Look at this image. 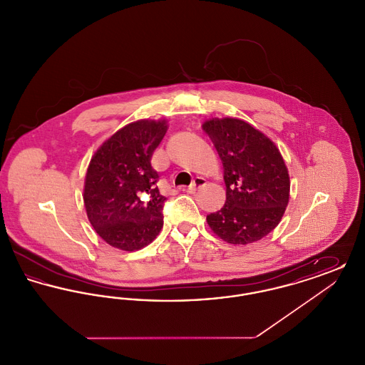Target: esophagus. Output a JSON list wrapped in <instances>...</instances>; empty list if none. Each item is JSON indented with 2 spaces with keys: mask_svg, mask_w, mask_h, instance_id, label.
Instances as JSON below:
<instances>
[{
  "mask_svg": "<svg viewBox=\"0 0 365 365\" xmlns=\"http://www.w3.org/2000/svg\"><path fill=\"white\" fill-rule=\"evenodd\" d=\"M207 185V180L204 179V178H201V176H197L194 180H192V183L190 185V187H189V190L192 192V191L200 190L201 187H204Z\"/></svg>",
  "mask_w": 365,
  "mask_h": 365,
  "instance_id": "obj_1",
  "label": "esophagus"
}]
</instances>
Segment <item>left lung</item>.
<instances>
[{"mask_svg":"<svg viewBox=\"0 0 365 365\" xmlns=\"http://www.w3.org/2000/svg\"><path fill=\"white\" fill-rule=\"evenodd\" d=\"M202 130L225 168L226 204L207 216L212 231L232 245L256 242L278 226L290 178L277 145L241 119H210Z\"/></svg>","mask_w":365,"mask_h":365,"instance_id":"obj_1","label":"left lung"}]
</instances>
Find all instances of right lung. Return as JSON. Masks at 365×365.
I'll list each match as a JSON object with an SVG mask.
<instances>
[{"mask_svg": "<svg viewBox=\"0 0 365 365\" xmlns=\"http://www.w3.org/2000/svg\"><path fill=\"white\" fill-rule=\"evenodd\" d=\"M167 120H138L106 139L87 168L83 201L96 232L113 247L134 252L163 228L165 197L150 160L167 133Z\"/></svg>", "mask_w": 365, "mask_h": 365, "instance_id": "obj_1", "label": "right lung"}]
</instances>
